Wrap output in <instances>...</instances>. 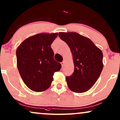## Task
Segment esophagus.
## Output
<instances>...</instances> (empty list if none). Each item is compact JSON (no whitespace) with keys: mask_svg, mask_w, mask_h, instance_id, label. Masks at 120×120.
I'll list each match as a JSON object with an SVG mask.
<instances>
[{"mask_svg":"<svg viewBox=\"0 0 120 120\" xmlns=\"http://www.w3.org/2000/svg\"><path fill=\"white\" fill-rule=\"evenodd\" d=\"M61 66H62V67H63V66H64V64H65L64 62V61L61 62Z\"/></svg>","mask_w":120,"mask_h":120,"instance_id":"esophagus-1","label":"esophagus"}]
</instances>
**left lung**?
<instances>
[{
	"label": "left lung",
	"mask_w": 120,
	"mask_h": 120,
	"mask_svg": "<svg viewBox=\"0 0 120 120\" xmlns=\"http://www.w3.org/2000/svg\"><path fill=\"white\" fill-rule=\"evenodd\" d=\"M73 56L74 71L66 77L69 89L76 93L87 91L95 84L103 69L102 52L90 39L77 33H59Z\"/></svg>",
	"instance_id": "8db88e82"
}]
</instances>
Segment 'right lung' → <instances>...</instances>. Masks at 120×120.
<instances>
[{
	"instance_id": "right-lung-1",
	"label": "right lung",
	"mask_w": 120,
	"mask_h": 120,
	"mask_svg": "<svg viewBox=\"0 0 120 120\" xmlns=\"http://www.w3.org/2000/svg\"><path fill=\"white\" fill-rule=\"evenodd\" d=\"M57 33H41L30 36L19 45L16 51L17 67L25 84L36 92L48 89L53 75L61 68L54 59L51 45Z\"/></svg>"
}]
</instances>
